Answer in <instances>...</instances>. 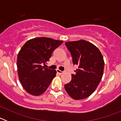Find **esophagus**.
Wrapping results in <instances>:
<instances>
[{"mask_svg":"<svg viewBox=\"0 0 121 121\" xmlns=\"http://www.w3.org/2000/svg\"><path fill=\"white\" fill-rule=\"evenodd\" d=\"M56 71H57V73L58 74H62L63 73V71H60V70H59V69H57V70H56Z\"/></svg>","mask_w":121,"mask_h":121,"instance_id":"1","label":"esophagus"}]
</instances>
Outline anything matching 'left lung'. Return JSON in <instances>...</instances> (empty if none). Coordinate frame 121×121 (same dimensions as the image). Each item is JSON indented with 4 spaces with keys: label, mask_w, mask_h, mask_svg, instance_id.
<instances>
[{
    "label": "left lung",
    "mask_w": 121,
    "mask_h": 121,
    "mask_svg": "<svg viewBox=\"0 0 121 121\" xmlns=\"http://www.w3.org/2000/svg\"><path fill=\"white\" fill-rule=\"evenodd\" d=\"M74 65H78L71 81L64 87L68 95L74 100L88 98L95 91L104 73V60L100 50L85 40L67 42Z\"/></svg>",
    "instance_id": "obj_1"
}]
</instances>
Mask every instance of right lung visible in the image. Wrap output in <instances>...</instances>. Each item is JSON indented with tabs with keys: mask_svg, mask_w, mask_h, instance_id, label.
I'll return each mask as SVG.
<instances>
[{
	"mask_svg": "<svg viewBox=\"0 0 121 121\" xmlns=\"http://www.w3.org/2000/svg\"><path fill=\"white\" fill-rule=\"evenodd\" d=\"M62 42L48 37H36L28 40L21 48L17 60L18 76L28 93L37 96L47 89L56 71L42 65L47 64L53 51Z\"/></svg>",
	"mask_w": 121,
	"mask_h": 121,
	"instance_id": "obj_1",
	"label": "right lung"
}]
</instances>
